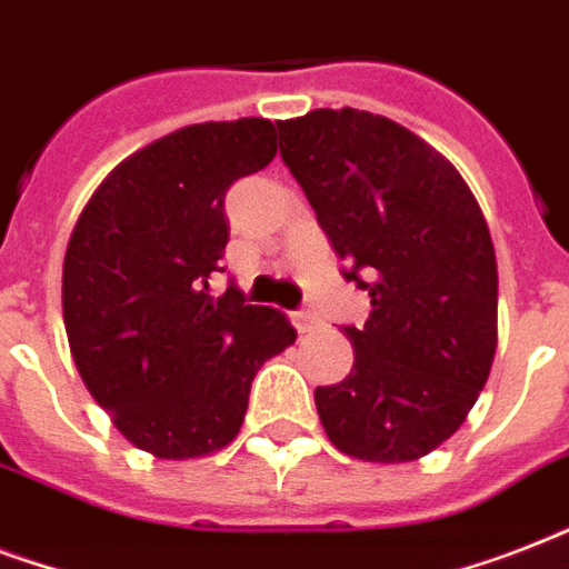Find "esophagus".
Masks as SVG:
<instances>
[{
  "label": "esophagus",
  "instance_id": "34e87169",
  "mask_svg": "<svg viewBox=\"0 0 569 569\" xmlns=\"http://www.w3.org/2000/svg\"><path fill=\"white\" fill-rule=\"evenodd\" d=\"M292 325L298 328V333H312V330L319 328V319H316L312 312L301 310V312H292Z\"/></svg>",
  "mask_w": 569,
  "mask_h": 569
}]
</instances>
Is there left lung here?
<instances>
[{
    "label": "left lung",
    "mask_w": 569,
    "mask_h": 569,
    "mask_svg": "<svg viewBox=\"0 0 569 569\" xmlns=\"http://www.w3.org/2000/svg\"><path fill=\"white\" fill-rule=\"evenodd\" d=\"M280 156L321 230L372 298L346 380L316 389L348 458L407 463L458 431L496 355L499 274L476 194L410 129L372 111L280 120Z\"/></svg>",
    "instance_id": "left-lung-1"
}]
</instances>
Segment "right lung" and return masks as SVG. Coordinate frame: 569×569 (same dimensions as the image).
<instances>
[{
    "label": "right lung",
    "mask_w": 569,
    "mask_h": 569,
    "mask_svg": "<svg viewBox=\"0 0 569 569\" xmlns=\"http://www.w3.org/2000/svg\"><path fill=\"white\" fill-rule=\"evenodd\" d=\"M277 153L266 118L182 127L100 182L64 253L67 342L93 401L132 446L162 460L236 440L253 375L295 342L283 312L244 303L223 271V194Z\"/></svg>",
    "instance_id": "right-lung-1"
}]
</instances>
